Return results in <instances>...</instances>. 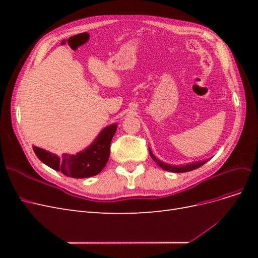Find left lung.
<instances>
[{
    "mask_svg": "<svg viewBox=\"0 0 258 258\" xmlns=\"http://www.w3.org/2000/svg\"><path fill=\"white\" fill-rule=\"evenodd\" d=\"M148 151H150V155L152 156L153 160L157 163V165L159 167H161L163 170L166 171H171V172H175V173H182V172H188V171H191V170H195L197 168H200L201 166H204L205 163L208 161V160H204V161H199V162H194V163H189V165H186V166H170V165H167V163H163L162 161L158 160L157 158L155 157V156L153 155L152 151L148 148Z\"/></svg>",
    "mask_w": 258,
    "mask_h": 258,
    "instance_id": "obj_1",
    "label": "left lung"
}]
</instances>
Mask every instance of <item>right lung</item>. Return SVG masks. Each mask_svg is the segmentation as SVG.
I'll return each mask as SVG.
<instances>
[{
  "instance_id": "1",
  "label": "right lung",
  "mask_w": 258,
  "mask_h": 258,
  "mask_svg": "<svg viewBox=\"0 0 258 258\" xmlns=\"http://www.w3.org/2000/svg\"><path fill=\"white\" fill-rule=\"evenodd\" d=\"M117 129V124L108 126L97 138L87 150L76 155L63 154L60 157L40 147H33L35 155L45 165L64 175L74 178H84L97 175L101 172L110 157L111 142Z\"/></svg>"
}]
</instances>
